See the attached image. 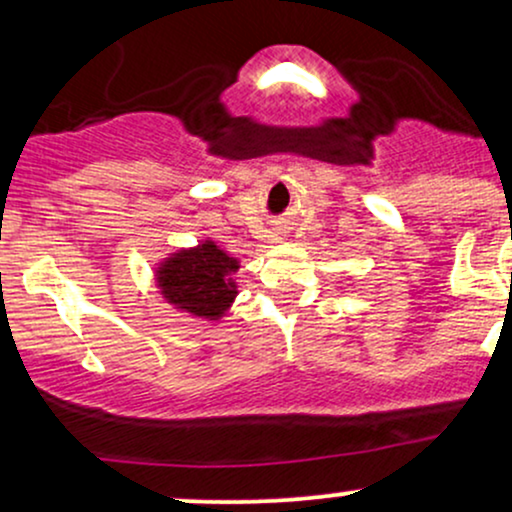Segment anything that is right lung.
I'll list each match as a JSON object with an SVG mask.
<instances>
[{
	"mask_svg": "<svg viewBox=\"0 0 512 512\" xmlns=\"http://www.w3.org/2000/svg\"><path fill=\"white\" fill-rule=\"evenodd\" d=\"M238 260L228 257L214 243L178 252L158 269V284L170 303L199 317H219L236 298V281L231 274Z\"/></svg>",
	"mask_w": 512,
	"mask_h": 512,
	"instance_id": "right-lung-1",
	"label": "right lung"
}]
</instances>
